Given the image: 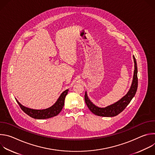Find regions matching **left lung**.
I'll list each match as a JSON object with an SVG mask.
<instances>
[{
    "label": "left lung",
    "instance_id": "8db88e82",
    "mask_svg": "<svg viewBox=\"0 0 155 155\" xmlns=\"http://www.w3.org/2000/svg\"><path fill=\"white\" fill-rule=\"evenodd\" d=\"M134 61V67L135 70L134 72L133 81L130 88L129 91L127 93V94L124 96L122 99H121L117 102L109 105L105 108H100L95 105H94L88 99L86 93L85 92L84 95V100L86 105L88 108L90 110V111L94 114L100 116V117H111L118 115L121 112H123L124 108L127 106V105L130 103V101L135 96L138 86V78H137V65L136 58L134 56H133Z\"/></svg>",
    "mask_w": 155,
    "mask_h": 155
}]
</instances>
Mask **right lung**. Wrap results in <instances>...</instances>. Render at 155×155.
<instances>
[{
    "mask_svg": "<svg viewBox=\"0 0 155 155\" xmlns=\"http://www.w3.org/2000/svg\"><path fill=\"white\" fill-rule=\"evenodd\" d=\"M68 90H66L65 91H64L61 94L56 102L53 106L48 108L44 110L31 109L22 105L16 99V101L18 102L21 110L31 117L35 119H47L55 117L61 112L64 107L65 97L66 95L68 94Z\"/></svg>",
    "mask_w": 155,
    "mask_h": 155,
    "instance_id": "obj_1",
    "label": "right lung"
}]
</instances>
